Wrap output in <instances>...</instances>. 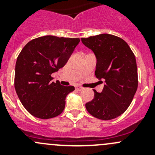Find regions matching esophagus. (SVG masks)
Returning <instances> with one entry per match:
<instances>
[{
	"mask_svg": "<svg viewBox=\"0 0 155 155\" xmlns=\"http://www.w3.org/2000/svg\"><path fill=\"white\" fill-rule=\"evenodd\" d=\"M76 90H77V91H82V90H83V87H81V86H76Z\"/></svg>",
	"mask_w": 155,
	"mask_h": 155,
	"instance_id": "34e87169",
	"label": "esophagus"
}]
</instances>
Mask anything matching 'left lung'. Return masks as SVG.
<instances>
[{"mask_svg": "<svg viewBox=\"0 0 155 155\" xmlns=\"http://www.w3.org/2000/svg\"><path fill=\"white\" fill-rule=\"evenodd\" d=\"M81 40L96 56L95 76L105 81L101 93L94 90V97L85 104L87 111L101 120L117 118L130 105L138 87L135 55L124 40L112 34Z\"/></svg>", "mask_w": 155, "mask_h": 155, "instance_id": "obj_1", "label": "left lung"}]
</instances>
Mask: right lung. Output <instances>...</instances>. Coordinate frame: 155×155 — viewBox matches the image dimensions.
Here are the masks:
<instances>
[{
	"instance_id": "add662e5",
	"label": "right lung",
	"mask_w": 155,
	"mask_h": 155,
	"mask_svg": "<svg viewBox=\"0 0 155 155\" xmlns=\"http://www.w3.org/2000/svg\"><path fill=\"white\" fill-rule=\"evenodd\" d=\"M79 41V38L44 36L28 42L18 54L15 91L23 107L34 117L48 119L64 109L67 95L75 87L51 82V75L66 64Z\"/></svg>"
}]
</instances>
